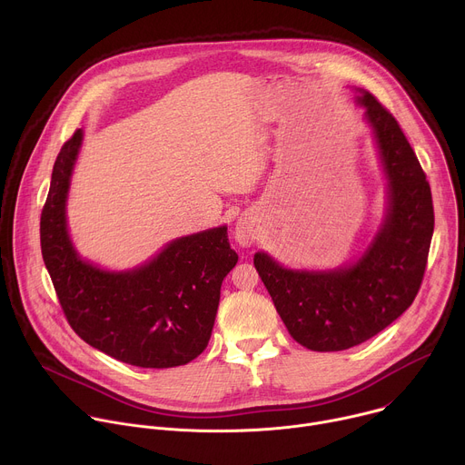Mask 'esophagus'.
<instances>
[{
	"label": "esophagus",
	"mask_w": 465,
	"mask_h": 465,
	"mask_svg": "<svg viewBox=\"0 0 465 465\" xmlns=\"http://www.w3.org/2000/svg\"><path fill=\"white\" fill-rule=\"evenodd\" d=\"M235 241H237L241 246H250V244L255 241V228H253L252 221L241 219V221L237 223V228H235Z\"/></svg>",
	"instance_id": "1"
}]
</instances>
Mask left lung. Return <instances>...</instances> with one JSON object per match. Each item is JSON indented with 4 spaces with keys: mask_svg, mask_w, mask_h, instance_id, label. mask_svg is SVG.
<instances>
[{
    "mask_svg": "<svg viewBox=\"0 0 465 465\" xmlns=\"http://www.w3.org/2000/svg\"><path fill=\"white\" fill-rule=\"evenodd\" d=\"M388 178V212L364 255L346 269H283L269 253L253 255L291 337L312 351H342L375 337L414 302L427 267L434 208L427 176L400 123L357 88Z\"/></svg>",
    "mask_w": 465,
    "mask_h": 465,
    "instance_id": "obj_1",
    "label": "left lung"
}]
</instances>
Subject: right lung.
Listing matches in <instances>:
<instances>
[{
  "instance_id": "1",
  "label": "right lung",
  "mask_w": 465,
  "mask_h": 465,
  "mask_svg": "<svg viewBox=\"0 0 465 465\" xmlns=\"http://www.w3.org/2000/svg\"><path fill=\"white\" fill-rule=\"evenodd\" d=\"M83 130L56 156L40 217L45 269L65 320L95 350L132 366L173 368L212 337L221 285L239 255L219 226L169 242L143 267L106 272L81 259L65 226V198Z\"/></svg>"
}]
</instances>
